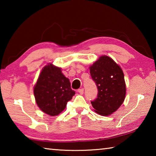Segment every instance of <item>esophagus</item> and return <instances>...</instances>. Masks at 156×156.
<instances>
[{"mask_svg": "<svg viewBox=\"0 0 156 156\" xmlns=\"http://www.w3.org/2000/svg\"><path fill=\"white\" fill-rule=\"evenodd\" d=\"M78 93L80 94L83 95V93H84V89H83V88H82V89H79L78 90Z\"/></svg>", "mask_w": 156, "mask_h": 156, "instance_id": "obj_1", "label": "esophagus"}]
</instances>
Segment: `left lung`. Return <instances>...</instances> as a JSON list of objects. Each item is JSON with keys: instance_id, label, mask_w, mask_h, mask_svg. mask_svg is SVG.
Here are the masks:
<instances>
[{"instance_id": "1", "label": "left lung", "mask_w": 156, "mask_h": 156, "mask_svg": "<svg viewBox=\"0 0 156 156\" xmlns=\"http://www.w3.org/2000/svg\"><path fill=\"white\" fill-rule=\"evenodd\" d=\"M91 78L98 88L97 98L91 103L94 111L102 115H109L123 103L126 84L122 69L107 56L99 58L90 67Z\"/></svg>"}]
</instances>
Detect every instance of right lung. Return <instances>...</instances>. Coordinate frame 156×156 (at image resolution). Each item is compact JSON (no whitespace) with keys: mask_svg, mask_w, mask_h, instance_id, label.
<instances>
[{"mask_svg":"<svg viewBox=\"0 0 156 156\" xmlns=\"http://www.w3.org/2000/svg\"><path fill=\"white\" fill-rule=\"evenodd\" d=\"M36 102L47 114L58 115L74 96L69 80L62 74L61 69L49 64L44 67L34 89Z\"/></svg>","mask_w":156,"mask_h":156,"instance_id":"1","label":"right lung"}]
</instances>
